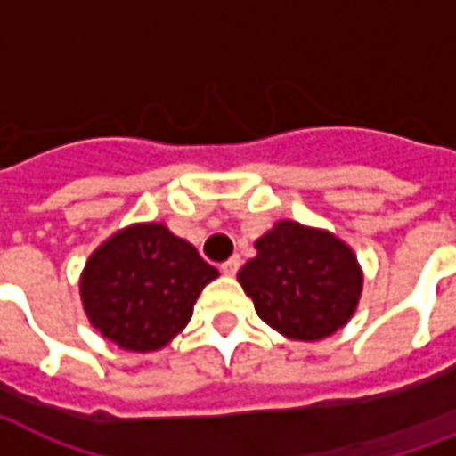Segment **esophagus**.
I'll return each mask as SVG.
<instances>
[{"label": "esophagus", "mask_w": 456, "mask_h": 456, "mask_svg": "<svg viewBox=\"0 0 456 456\" xmlns=\"http://www.w3.org/2000/svg\"><path fill=\"white\" fill-rule=\"evenodd\" d=\"M240 264H242V261H240V256L235 254V256H231V259L221 264V271H224L225 276H235V273H238Z\"/></svg>", "instance_id": "34e87169"}]
</instances>
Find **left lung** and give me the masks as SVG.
Returning <instances> with one entry per match:
<instances>
[{
    "label": "left lung",
    "mask_w": 456,
    "mask_h": 456,
    "mask_svg": "<svg viewBox=\"0 0 456 456\" xmlns=\"http://www.w3.org/2000/svg\"><path fill=\"white\" fill-rule=\"evenodd\" d=\"M238 281L264 323L290 340H323L354 316L363 271L335 232L283 218L254 242Z\"/></svg>",
    "instance_id": "1"
}]
</instances>
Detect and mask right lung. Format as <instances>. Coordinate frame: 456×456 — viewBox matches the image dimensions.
<instances>
[{
	"label": "right lung",
	"mask_w": 456,
	"mask_h": 456,
	"mask_svg": "<svg viewBox=\"0 0 456 456\" xmlns=\"http://www.w3.org/2000/svg\"><path fill=\"white\" fill-rule=\"evenodd\" d=\"M218 271L161 221L130 224L102 242L80 273V302L102 338L128 352H157L192 319Z\"/></svg>",
	"instance_id": "1"
}]
</instances>
